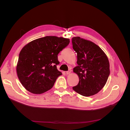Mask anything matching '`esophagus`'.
Here are the masks:
<instances>
[{"instance_id": "esophagus-1", "label": "esophagus", "mask_w": 130, "mask_h": 130, "mask_svg": "<svg viewBox=\"0 0 130 130\" xmlns=\"http://www.w3.org/2000/svg\"><path fill=\"white\" fill-rule=\"evenodd\" d=\"M71 70H68V71H67V72H66V74L67 75H69V74H70V73H71Z\"/></svg>"}]
</instances>
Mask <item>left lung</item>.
Instances as JSON below:
<instances>
[{
	"label": "left lung",
	"mask_w": 130,
	"mask_h": 130,
	"mask_svg": "<svg viewBox=\"0 0 130 130\" xmlns=\"http://www.w3.org/2000/svg\"><path fill=\"white\" fill-rule=\"evenodd\" d=\"M72 43L77 64L73 72L79 78L78 84L73 89L85 96L95 95L103 89L109 76L107 56L95 43L80 37H73Z\"/></svg>",
	"instance_id": "obj_1"
}]
</instances>
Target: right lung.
<instances>
[{"instance_id": "right-lung-1", "label": "right lung", "mask_w": 130, "mask_h": 130, "mask_svg": "<svg viewBox=\"0 0 130 130\" xmlns=\"http://www.w3.org/2000/svg\"><path fill=\"white\" fill-rule=\"evenodd\" d=\"M69 38L45 36L29 42L20 52L16 67L17 76L29 92L37 94L52 88L61 75L56 66L57 55L67 46Z\"/></svg>"}]
</instances>
